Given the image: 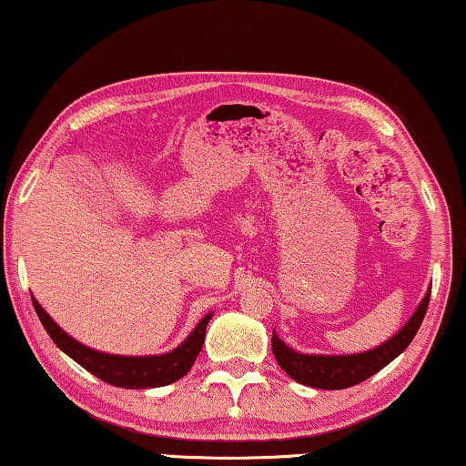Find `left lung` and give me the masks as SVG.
Masks as SVG:
<instances>
[{"instance_id": "8db88e82", "label": "left lung", "mask_w": 466, "mask_h": 466, "mask_svg": "<svg viewBox=\"0 0 466 466\" xmlns=\"http://www.w3.org/2000/svg\"><path fill=\"white\" fill-rule=\"evenodd\" d=\"M429 296L431 288L420 299V304L408 323L400 331L390 338L381 346H377L369 352L360 354H343V356H327V354H299L291 350L279 335L273 331V354L281 369L298 383L308 385V388L317 390H346L352 385L364 381V379L373 377L383 367L398 358L404 350L410 346V341L417 335L420 323H423Z\"/></svg>"}]
</instances>
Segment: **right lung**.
Instances as JSON below:
<instances>
[{"instance_id": "add662e5", "label": "right lung", "mask_w": 466, "mask_h": 466, "mask_svg": "<svg viewBox=\"0 0 466 466\" xmlns=\"http://www.w3.org/2000/svg\"><path fill=\"white\" fill-rule=\"evenodd\" d=\"M35 312L41 320V325L46 327L49 338L54 339L64 354H68L75 362L81 364L85 370H89L91 375H96L102 381L116 385V388L125 390H147V388H162V385L175 383L178 379L189 373V369L196 362L199 350L204 346L206 338V327H208L212 312L199 320L198 327L193 329L191 335L185 339L181 346L175 348L168 354L158 356H116V354H106L97 352L83 346L81 341L70 338L66 331L54 323L52 317L43 310L41 304L33 298Z\"/></svg>"}]
</instances>
